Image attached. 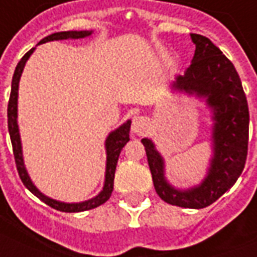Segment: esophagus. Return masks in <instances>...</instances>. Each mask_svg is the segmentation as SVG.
<instances>
[{"label":"esophagus","mask_w":257,"mask_h":257,"mask_svg":"<svg viewBox=\"0 0 257 257\" xmlns=\"http://www.w3.org/2000/svg\"><path fill=\"white\" fill-rule=\"evenodd\" d=\"M150 129V119L143 115H136L132 121V132L136 135H145Z\"/></svg>","instance_id":"34e87169"}]
</instances>
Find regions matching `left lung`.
Returning <instances> with one entry per match:
<instances>
[{"label": "left lung", "instance_id": "obj_1", "mask_svg": "<svg viewBox=\"0 0 257 257\" xmlns=\"http://www.w3.org/2000/svg\"><path fill=\"white\" fill-rule=\"evenodd\" d=\"M195 52L184 75L173 88L205 96L213 108V158L208 176L198 187L173 189L164 178V161L151 140L142 139L157 194L165 202L201 209L213 204L231 189L242 173L249 140V108L241 79L234 64L209 38L191 34Z\"/></svg>", "mask_w": 257, "mask_h": 257}]
</instances>
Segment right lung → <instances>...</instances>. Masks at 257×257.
<instances>
[{
	"label": "right lung",
	"mask_w": 257,
	"mask_h": 257,
	"mask_svg": "<svg viewBox=\"0 0 257 257\" xmlns=\"http://www.w3.org/2000/svg\"><path fill=\"white\" fill-rule=\"evenodd\" d=\"M92 34V31H60V33H55L51 36L45 37L44 40L38 42L44 44L48 41H56V40H67V38H84ZM34 51V48L30 49L29 52L26 53L23 58L20 59V62L18 63L16 68H15L14 77H12V88H11V96H9L8 101V131L11 135V142H12V149H14V157L15 162H16V169L19 173L22 182L25 184L27 189L30 190L31 193L34 194L36 197L41 199L42 202H45L49 205L51 208L60 212H84V210L93 209L100 206L101 204H104L107 199L111 197L112 187H114V173H115V167H117L118 157L119 153L122 150V147L129 142V131H131V121H126L122 126H119L115 129L114 132L108 135V138L106 140V151H107V164H106V180H104V187L100 191L99 195H96L95 198L88 199L85 202H79V204H64V202H59L55 199L49 198L47 195H44L42 193L38 191L36 186L33 184V182L27 175L25 164H23V157H22V145H20V136H19V128H18V88H19V79L22 75V71L25 68V64L27 62V59L30 58V55Z\"/></svg>",
	"instance_id": "right-lung-1"
}]
</instances>
